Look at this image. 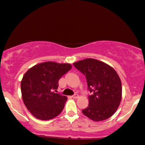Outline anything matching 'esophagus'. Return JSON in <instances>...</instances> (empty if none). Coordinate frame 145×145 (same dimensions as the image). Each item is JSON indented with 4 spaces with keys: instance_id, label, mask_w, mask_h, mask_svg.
<instances>
[{
    "instance_id": "esophagus-1",
    "label": "esophagus",
    "mask_w": 145,
    "mask_h": 145,
    "mask_svg": "<svg viewBox=\"0 0 145 145\" xmlns=\"http://www.w3.org/2000/svg\"><path fill=\"white\" fill-rule=\"evenodd\" d=\"M71 97H72V98H74V99H76V98H78V95L77 94H74V95H72Z\"/></svg>"
}]
</instances>
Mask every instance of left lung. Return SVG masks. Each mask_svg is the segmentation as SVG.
Instances as JSON below:
<instances>
[{
    "label": "left lung",
    "mask_w": 145,
    "mask_h": 145,
    "mask_svg": "<svg viewBox=\"0 0 145 145\" xmlns=\"http://www.w3.org/2000/svg\"><path fill=\"white\" fill-rule=\"evenodd\" d=\"M86 76L89 105L82 113L94 121L110 118L118 107L121 99V83L114 69L105 63L88 58L73 63Z\"/></svg>",
    "instance_id": "1"
}]
</instances>
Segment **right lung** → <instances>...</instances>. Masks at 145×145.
Wrapping results in <instances>:
<instances>
[{
	"mask_svg": "<svg viewBox=\"0 0 145 145\" xmlns=\"http://www.w3.org/2000/svg\"><path fill=\"white\" fill-rule=\"evenodd\" d=\"M71 67L69 64L49 61L35 65L25 74L21 82L22 99L35 117L50 120L62 112L67 97L53 91L58 88L59 79Z\"/></svg>",
	"mask_w": 145,
	"mask_h": 145,
	"instance_id": "obj_1",
	"label": "right lung"
}]
</instances>
